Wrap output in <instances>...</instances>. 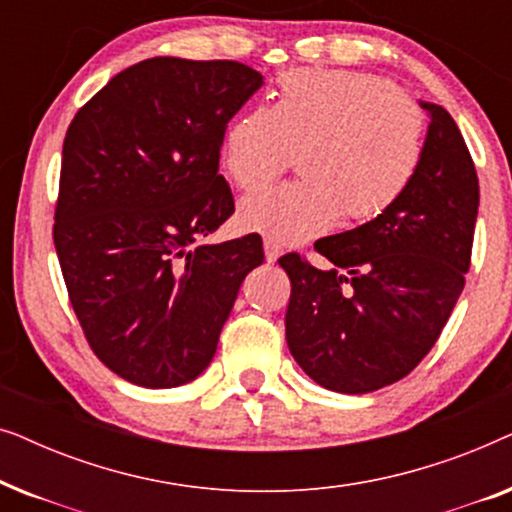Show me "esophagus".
Masks as SVG:
<instances>
[{"label":"esophagus","instance_id":"obj_1","mask_svg":"<svg viewBox=\"0 0 512 512\" xmlns=\"http://www.w3.org/2000/svg\"><path fill=\"white\" fill-rule=\"evenodd\" d=\"M279 254H282V251H279L277 244L270 242V240H265V261H268V263H277Z\"/></svg>","mask_w":512,"mask_h":512}]
</instances>
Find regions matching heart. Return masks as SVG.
Masks as SVG:
<instances>
[{
  "label": "heart",
  "instance_id": "1",
  "mask_svg": "<svg viewBox=\"0 0 512 512\" xmlns=\"http://www.w3.org/2000/svg\"><path fill=\"white\" fill-rule=\"evenodd\" d=\"M426 121L408 95L375 74L293 69L268 109L226 125L221 165L244 193L272 184L296 156L300 181L237 209V226L275 244L324 235L342 219L387 214L422 165Z\"/></svg>",
  "mask_w": 512,
  "mask_h": 512
}]
</instances>
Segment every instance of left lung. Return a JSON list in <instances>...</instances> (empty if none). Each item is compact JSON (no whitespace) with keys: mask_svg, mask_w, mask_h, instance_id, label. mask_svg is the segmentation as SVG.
Here are the masks:
<instances>
[{"mask_svg":"<svg viewBox=\"0 0 512 512\" xmlns=\"http://www.w3.org/2000/svg\"><path fill=\"white\" fill-rule=\"evenodd\" d=\"M422 107L431 123L403 198L359 228L314 242L331 270L300 254L279 258L291 279L293 359L340 394H368L412 373L440 338L471 268L478 174L450 111Z\"/></svg>","mask_w":512,"mask_h":512,"instance_id":"1","label":"left lung"}]
</instances>
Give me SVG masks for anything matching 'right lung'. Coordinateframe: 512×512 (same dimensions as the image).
I'll list each match as a JSON object with an SVG mask.
<instances>
[{
    "instance_id": "1",
    "label": "right lung",
    "mask_w": 512,
    "mask_h": 512,
    "mask_svg": "<svg viewBox=\"0 0 512 512\" xmlns=\"http://www.w3.org/2000/svg\"><path fill=\"white\" fill-rule=\"evenodd\" d=\"M261 86L235 60L151 58L69 123L55 251L90 349L139 387L195 380L263 263L256 235L198 244L235 212L219 174L223 132Z\"/></svg>"
}]
</instances>
